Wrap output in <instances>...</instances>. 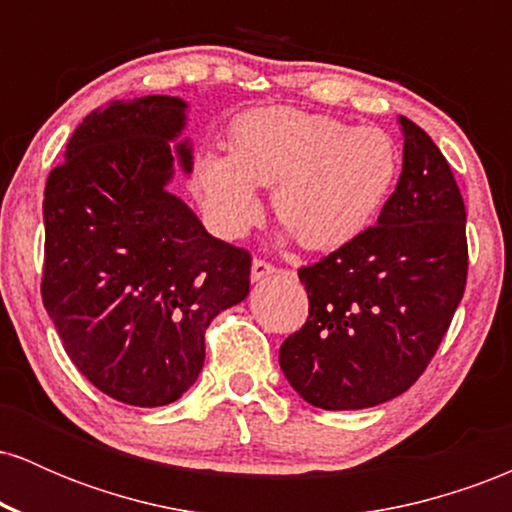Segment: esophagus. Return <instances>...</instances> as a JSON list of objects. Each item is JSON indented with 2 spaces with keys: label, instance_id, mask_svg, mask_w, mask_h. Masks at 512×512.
Instances as JSON below:
<instances>
[{
  "label": "esophagus",
  "instance_id": "obj_1",
  "mask_svg": "<svg viewBox=\"0 0 512 512\" xmlns=\"http://www.w3.org/2000/svg\"><path fill=\"white\" fill-rule=\"evenodd\" d=\"M272 274H276V269L269 262H264V260L252 262V269H250L252 281H262V279H267V276H272Z\"/></svg>",
  "mask_w": 512,
  "mask_h": 512
}]
</instances>
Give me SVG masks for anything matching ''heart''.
I'll return each mask as SVG.
<instances>
[{
  "instance_id": "heart-1",
  "label": "heart",
  "mask_w": 512,
  "mask_h": 512,
  "mask_svg": "<svg viewBox=\"0 0 512 512\" xmlns=\"http://www.w3.org/2000/svg\"><path fill=\"white\" fill-rule=\"evenodd\" d=\"M397 142L380 127H351L296 108H262L233 125L231 154L207 151L197 195L211 226L238 238L260 216L257 185L272 187L276 219L310 250L361 236L390 197Z\"/></svg>"
}]
</instances>
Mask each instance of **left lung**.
Returning a JSON list of instances; mask_svg holds the SVG:
<instances>
[{"label":"left lung","mask_w":512,"mask_h":512,"mask_svg":"<svg viewBox=\"0 0 512 512\" xmlns=\"http://www.w3.org/2000/svg\"><path fill=\"white\" fill-rule=\"evenodd\" d=\"M402 175L378 223L298 269L305 325L279 349L293 390L313 407L368 409L424 373L467 284V214L452 170L419 125L399 117Z\"/></svg>","instance_id":"1"}]
</instances>
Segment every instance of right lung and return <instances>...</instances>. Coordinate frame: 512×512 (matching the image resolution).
<instances>
[{"label": "right lung", "instance_id": "right-lung-1", "mask_svg": "<svg viewBox=\"0 0 512 512\" xmlns=\"http://www.w3.org/2000/svg\"><path fill=\"white\" fill-rule=\"evenodd\" d=\"M187 103L144 96L74 129L43 199V305L64 351L98 390L163 407L195 385L204 332L250 293V255L214 238L168 192Z\"/></svg>", "mask_w": 512, "mask_h": 512}]
</instances>
